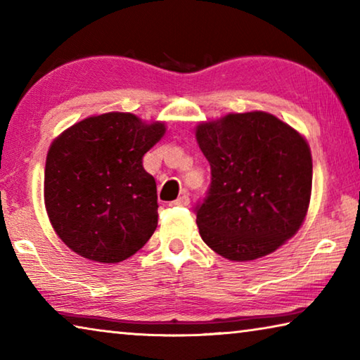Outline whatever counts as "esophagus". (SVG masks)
Listing matches in <instances>:
<instances>
[{"instance_id": "esophagus-1", "label": "esophagus", "mask_w": 360, "mask_h": 360, "mask_svg": "<svg viewBox=\"0 0 360 360\" xmlns=\"http://www.w3.org/2000/svg\"><path fill=\"white\" fill-rule=\"evenodd\" d=\"M188 203H191V198H188L187 195H182V197H179L178 200H174V202L169 203V206H188Z\"/></svg>"}]
</instances>
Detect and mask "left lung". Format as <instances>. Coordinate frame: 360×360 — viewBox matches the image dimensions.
<instances>
[{
	"label": "left lung",
	"instance_id": "8db88e82",
	"mask_svg": "<svg viewBox=\"0 0 360 360\" xmlns=\"http://www.w3.org/2000/svg\"><path fill=\"white\" fill-rule=\"evenodd\" d=\"M195 136L211 167L210 191L195 208L202 240L236 262L275 252L297 233L309 206L307 139L264 111L202 122Z\"/></svg>",
	"mask_w": 360,
	"mask_h": 360
}]
</instances>
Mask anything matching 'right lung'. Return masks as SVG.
<instances>
[{
    "label": "right lung",
    "instance_id": "obj_1",
    "mask_svg": "<svg viewBox=\"0 0 360 360\" xmlns=\"http://www.w3.org/2000/svg\"><path fill=\"white\" fill-rule=\"evenodd\" d=\"M163 122L130 112L77 122L47 152L44 203L53 230L85 259L115 264L131 257L157 229L155 179L143 157L165 135Z\"/></svg>",
    "mask_w": 360,
    "mask_h": 360
}]
</instances>
